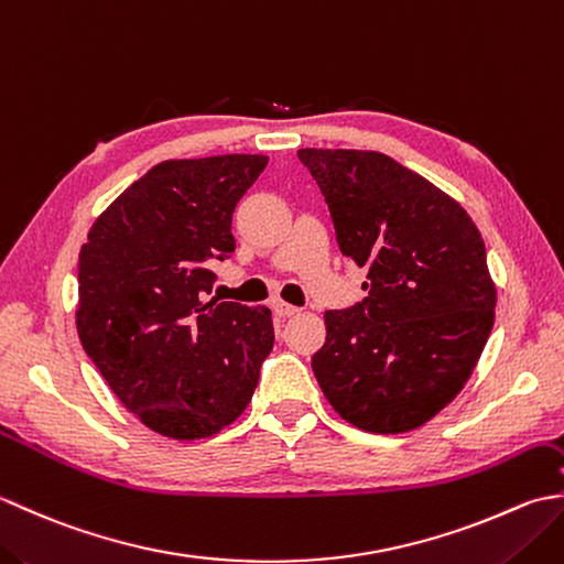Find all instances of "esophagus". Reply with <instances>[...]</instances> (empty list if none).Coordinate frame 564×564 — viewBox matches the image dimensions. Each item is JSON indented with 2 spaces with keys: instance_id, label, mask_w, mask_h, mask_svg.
<instances>
[{
  "instance_id": "obj_1",
  "label": "esophagus",
  "mask_w": 564,
  "mask_h": 564,
  "mask_svg": "<svg viewBox=\"0 0 564 564\" xmlns=\"http://www.w3.org/2000/svg\"><path fill=\"white\" fill-rule=\"evenodd\" d=\"M273 310H275V315H279V317H293V315H297V307L283 303V301L273 303Z\"/></svg>"
}]
</instances>
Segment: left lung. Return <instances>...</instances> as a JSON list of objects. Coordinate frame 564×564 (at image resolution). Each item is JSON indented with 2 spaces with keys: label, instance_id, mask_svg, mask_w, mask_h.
Returning <instances> with one entry per match:
<instances>
[{
  "label": "left lung",
  "instance_id": "left-lung-1",
  "mask_svg": "<svg viewBox=\"0 0 564 564\" xmlns=\"http://www.w3.org/2000/svg\"><path fill=\"white\" fill-rule=\"evenodd\" d=\"M297 160L341 254L368 271L361 303L325 313L319 388L370 434L422 426L463 390L495 325L482 235L460 203L388 154L305 148Z\"/></svg>",
  "mask_w": 564,
  "mask_h": 564
}]
</instances>
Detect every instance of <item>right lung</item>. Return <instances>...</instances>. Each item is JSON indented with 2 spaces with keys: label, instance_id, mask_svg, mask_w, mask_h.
<instances>
[{
  "label": "right lung",
  "instance_id": "obj_1",
  "mask_svg": "<svg viewBox=\"0 0 564 564\" xmlns=\"http://www.w3.org/2000/svg\"><path fill=\"white\" fill-rule=\"evenodd\" d=\"M269 158L166 160L128 186L79 251L77 332L142 424L194 441L245 412L273 349L269 307L206 301L232 213Z\"/></svg>",
  "mask_w": 564,
  "mask_h": 564
}]
</instances>
